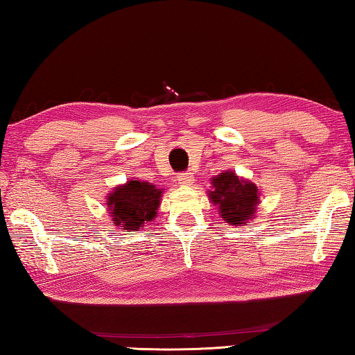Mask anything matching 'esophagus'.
I'll return each instance as SVG.
<instances>
[{"instance_id":"34e87169","label":"esophagus","mask_w":355,"mask_h":355,"mask_svg":"<svg viewBox=\"0 0 355 355\" xmlns=\"http://www.w3.org/2000/svg\"><path fill=\"white\" fill-rule=\"evenodd\" d=\"M177 180H178L180 184L191 186L192 183L196 182V177H194V173H192V172H183V173H180V175L177 177Z\"/></svg>"}]
</instances>
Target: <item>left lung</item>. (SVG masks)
Segmentation results:
<instances>
[{
  "instance_id": "8db88e82",
  "label": "left lung",
  "mask_w": 355,
  "mask_h": 355,
  "mask_svg": "<svg viewBox=\"0 0 355 355\" xmlns=\"http://www.w3.org/2000/svg\"><path fill=\"white\" fill-rule=\"evenodd\" d=\"M208 199L218 207L219 216L230 225H244L255 218L260 203V191L249 180L227 171L211 178Z\"/></svg>"
}]
</instances>
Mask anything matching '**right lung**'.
<instances>
[{
  "label": "right lung",
  "mask_w": 355,
  "mask_h": 355,
  "mask_svg": "<svg viewBox=\"0 0 355 355\" xmlns=\"http://www.w3.org/2000/svg\"><path fill=\"white\" fill-rule=\"evenodd\" d=\"M163 189L141 180H130L122 186H116L107 194V211L112 224L123 227V230H139L144 224L152 222L161 203Z\"/></svg>",
  "instance_id": "1"
}]
</instances>
